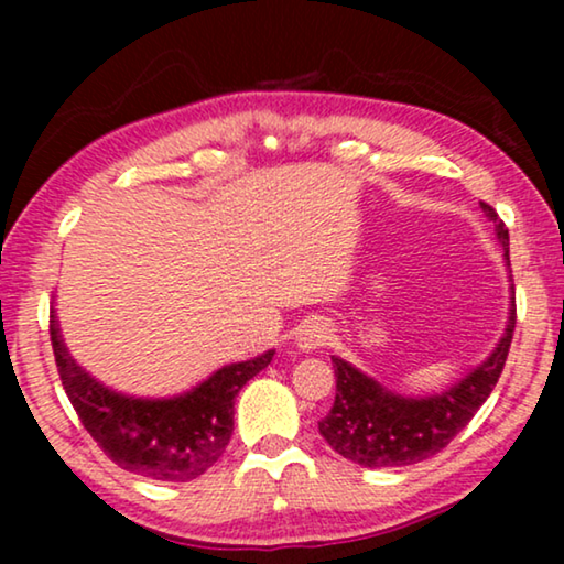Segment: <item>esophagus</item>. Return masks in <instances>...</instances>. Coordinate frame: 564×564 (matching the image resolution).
Segmentation results:
<instances>
[{"mask_svg":"<svg viewBox=\"0 0 564 564\" xmlns=\"http://www.w3.org/2000/svg\"><path fill=\"white\" fill-rule=\"evenodd\" d=\"M330 341V328L323 321H307L297 328L295 344L300 351H318Z\"/></svg>","mask_w":564,"mask_h":564,"instance_id":"34e87169","label":"esophagus"}]
</instances>
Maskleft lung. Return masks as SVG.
Here are the masks:
<instances>
[{"instance_id":"1","label":"left lung","mask_w":564,"mask_h":564,"mask_svg":"<svg viewBox=\"0 0 564 564\" xmlns=\"http://www.w3.org/2000/svg\"><path fill=\"white\" fill-rule=\"evenodd\" d=\"M496 223V236L508 261V228L488 203H480ZM511 267V261H508ZM513 290V288H511ZM516 328V297H511L506 334L480 367L473 369L454 388L429 398H403L361 375L349 361L334 357L336 400L318 431L341 457L361 467H400L434 457L473 421L490 398Z\"/></svg>"}]
</instances>
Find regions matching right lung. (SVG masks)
<instances>
[{
    "mask_svg": "<svg viewBox=\"0 0 564 564\" xmlns=\"http://www.w3.org/2000/svg\"><path fill=\"white\" fill-rule=\"evenodd\" d=\"M51 344L58 377L82 426L107 457L128 473L164 482H187L223 457L234 434V403L274 351L218 369L203 384L166 400H143L107 390L68 357L51 311Z\"/></svg>",
    "mask_w": 564,
    "mask_h": 564,
    "instance_id": "obj_1",
    "label": "right lung"
}]
</instances>
